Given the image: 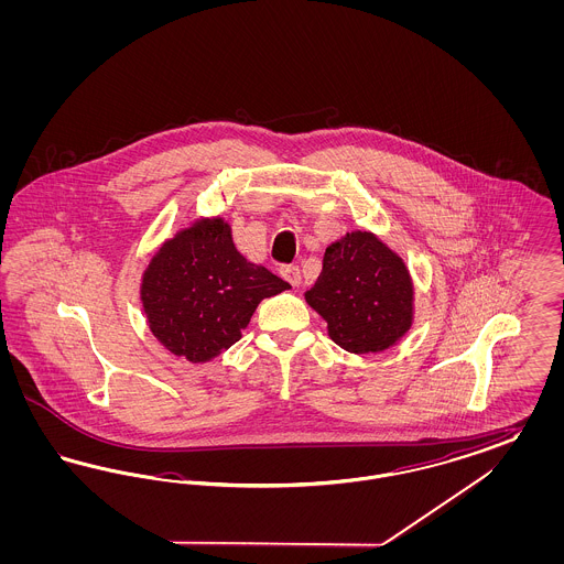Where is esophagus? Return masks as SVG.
<instances>
[{
    "label": "esophagus",
    "instance_id": "obj_1",
    "mask_svg": "<svg viewBox=\"0 0 564 564\" xmlns=\"http://www.w3.org/2000/svg\"><path fill=\"white\" fill-rule=\"evenodd\" d=\"M281 274H283V279L290 283V285H294L297 288L300 283H302V272L297 267H285V269L281 270Z\"/></svg>",
    "mask_w": 564,
    "mask_h": 564
}]
</instances>
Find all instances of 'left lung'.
<instances>
[{"instance_id": "left-lung-1", "label": "left lung", "mask_w": 564, "mask_h": 564, "mask_svg": "<svg viewBox=\"0 0 564 564\" xmlns=\"http://www.w3.org/2000/svg\"><path fill=\"white\" fill-rule=\"evenodd\" d=\"M306 302L327 322L329 338L349 352L393 347L412 325V281L398 253L370 232H347L323 256Z\"/></svg>"}]
</instances>
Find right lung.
Masks as SVG:
<instances>
[{
	"label": "right lung",
	"mask_w": 564,
	"mask_h": 564,
	"mask_svg": "<svg viewBox=\"0 0 564 564\" xmlns=\"http://www.w3.org/2000/svg\"><path fill=\"white\" fill-rule=\"evenodd\" d=\"M290 288L237 251L230 226L198 219L164 242L141 281L152 334L171 352L203 364L241 340L258 304Z\"/></svg>",
	"instance_id": "1"
}]
</instances>
